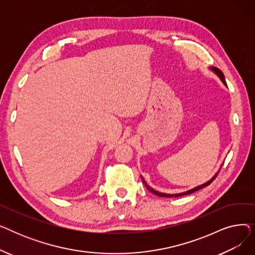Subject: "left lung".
I'll list each match as a JSON object with an SVG mask.
<instances>
[{
    "label": "left lung",
    "mask_w": 255,
    "mask_h": 255,
    "mask_svg": "<svg viewBox=\"0 0 255 255\" xmlns=\"http://www.w3.org/2000/svg\"><path fill=\"white\" fill-rule=\"evenodd\" d=\"M211 70H213L214 72H215L219 77H220V79L222 80V83L226 86V83H225V78H224V75H223V73H222V71L220 70V69H218V68H211ZM219 171H220V169L216 172V175L214 176L210 181H208L207 183H205V184H203V185H200V186H197V187H195V188H193V189H191V190H188V191H186V192H182V193H178V194H166V193H161V192H158V191H156V190H154L153 188H151V187L149 186V185H146V183H145V181L142 179V182H143V184L145 185V187H146V189H148L149 191H151L153 194H156V195H158V196H161V197H179V196H183V195H187V194H191V193H193V192H195V191H198L199 189H202V188H204V187H207V186H209L214 180L216 179V177L218 176V173H219Z\"/></svg>",
    "instance_id": "8db88e82"
}]
</instances>
